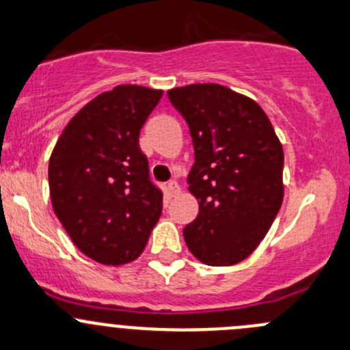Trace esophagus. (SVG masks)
Wrapping results in <instances>:
<instances>
[{
  "label": "esophagus",
  "instance_id": "obj_1",
  "mask_svg": "<svg viewBox=\"0 0 350 350\" xmlns=\"http://www.w3.org/2000/svg\"><path fill=\"white\" fill-rule=\"evenodd\" d=\"M167 193L171 194L172 198L179 196L181 194V186H179L178 181H169L167 183Z\"/></svg>",
  "mask_w": 350,
  "mask_h": 350
}]
</instances>
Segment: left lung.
Returning a JSON list of instances; mask_svg holds the SVG:
<instances>
[{
    "instance_id": "obj_1",
    "label": "left lung",
    "mask_w": 350,
    "mask_h": 350,
    "mask_svg": "<svg viewBox=\"0 0 350 350\" xmlns=\"http://www.w3.org/2000/svg\"><path fill=\"white\" fill-rule=\"evenodd\" d=\"M185 117L194 147L187 176L200 201L183 231L189 252L211 267L248 258L270 230L283 201V149L263 109L218 83L167 92Z\"/></svg>"
}]
</instances>
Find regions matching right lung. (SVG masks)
<instances>
[{
  "label": "right lung",
  "mask_w": 350,
  "mask_h": 350,
  "mask_svg": "<svg viewBox=\"0 0 350 350\" xmlns=\"http://www.w3.org/2000/svg\"><path fill=\"white\" fill-rule=\"evenodd\" d=\"M163 90L117 85L90 100L62 132L49 164L53 211L77 248L104 265L144 250L163 213V191L139 147Z\"/></svg>",
  "instance_id": "right-lung-1"
}]
</instances>
